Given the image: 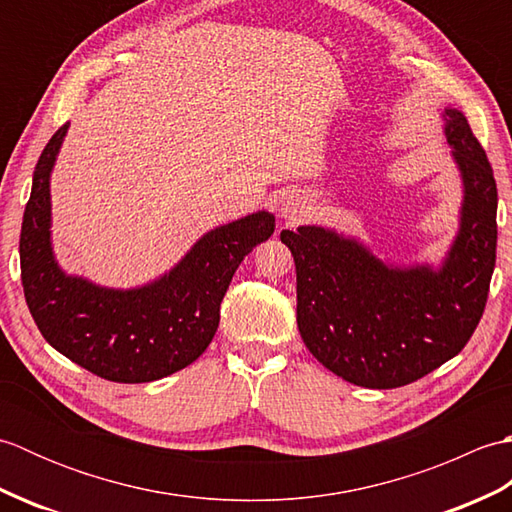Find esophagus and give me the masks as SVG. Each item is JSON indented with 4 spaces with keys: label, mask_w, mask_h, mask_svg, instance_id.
I'll use <instances>...</instances> for the list:
<instances>
[{
    "label": "esophagus",
    "mask_w": 512,
    "mask_h": 512,
    "mask_svg": "<svg viewBox=\"0 0 512 512\" xmlns=\"http://www.w3.org/2000/svg\"><path fill=\"white\" fill-rule=\"evenodd\" d=\"M275 211L286 222H295L308 211V198L299 191H286L275 200Z\"/></svg>",
    "instance_id": "obj_1"
}]
</instances>
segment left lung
I'll return each instance as SVG.
<instances>
[{"label":"left lung","instance_id":"8db88e82","mask_svg":"<svg viewBox=\"0 0 512 512\" xmlns=\"http://www.w3.org/2000/svg\"><path fill=\"white\" fill-rule=\"evenodd\" d=\"M440 118L462 202L438 264L391 262L332 226L281 231L295 257L301 339L358 387L391 389L433 372L471 339L486 306L497 248L493 169L460 110L447 107Z\"/></svg>","mask_w":512,"mask_h":512}]
</instances>
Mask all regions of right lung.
I'll list each match as a JSON object with an SVG mask.
<instances>
[{
	"mask_svg": "<svg viewBox=\"0 0 512 512\" xmlns=\"http://www.w3.org/2000/svg\"><path fill=\"white\" fill-rule=\"evenodd\" d=\"M70 123L41 151L21 222L19 259L39 332L72 363L114 383H151L191 365L220 325V303L237 266L275 231L262 209L206 231L178 264L147 284L101 286L65 273L52 246L50 178Z\"/></svg>",
	"mask_w": 512,
	"mask_h": 512,
	"instance_id": "obj_1",
	"label": "right lung"
}]
</instances>
